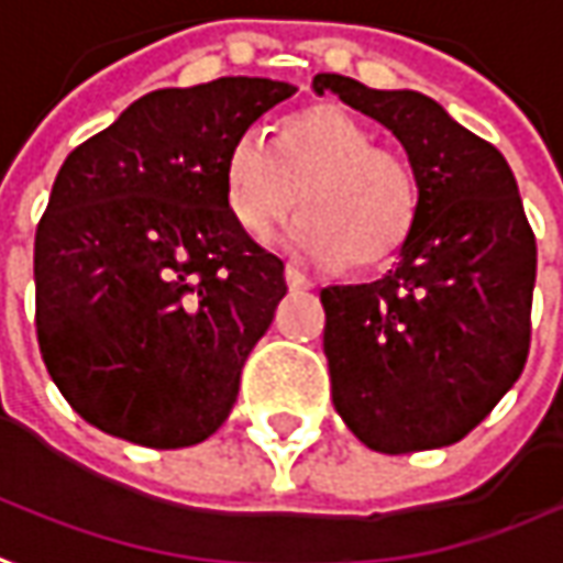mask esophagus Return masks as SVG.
<instances>
[{
	"label": "esophagus",
	"instance_id": "1",
	"mask_svg": "<svg viewBox=\"0 0 563 563\" xmlns=\"http://www.w3.org/2000/svg\"><path fill=\"white\" fill-rule=\"evenodd\" d=\"M283 277H286V283H289V289H308V286H311V280H308V277L301 274L296 264H286Z\"/></svg>",
	"mask_w": 563,
	"mask_h": 563
}]
</instances>
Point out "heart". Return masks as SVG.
Returning a JSON list of instances; mask_svg holds the SVG:
<instances>
[{
  "mask_svg": "<svg viewBox=\"0 0 563 563\" xmlns=\"http://www.w3.org/2000/svg\"><path fill=\"white\" fill-rule=\"evenodd\" d=\"M227 205L249 236L267 240L296 208L292 243L311 262L377 267L396 255L417 214L408 158L374 143L371 130L336 106H314L283 124L280 143L245 130L223 167Z\"/></svg>",
  "mask_w": 563,
  "mask_h": 563,
  "instance_id": "b5f03b06",
  "label": "heart"
}]
</instances>
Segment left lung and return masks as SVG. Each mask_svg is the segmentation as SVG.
Masks as SVG:
<instances>
[{
  "label": "left lung",
  "mask_w": 563,
  "mask_h": 563,
  "mask_svg": "<svg viewBox=\"0 0 563 563\" xmlns=\"http://www.w3.org/2000/svg\"><path fill=\"white\" fill-rule=\"evenodd\" d=\"M314 92L393 130L417 214L383 280L320 292L333 405L383 455L464 439L530 355L536 236L505 155L415 89L318 74Z\"/></svg>",
  "instance_id": "1"
}]
</instances>
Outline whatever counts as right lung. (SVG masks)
Wrapping results in <instances>:
<instances>
[{
    "mask_svg": "<svg viewBox=\"0 0 563 563\" xmlns=\"http://www.w3.org/2000/svg\"><path fill=\"white\" fill-rule=\"evenodd\" d=\"M296 87L155 89L70 152L33 243L36 340L87 423L146 449L221 427L286 296L227 205L230 146Z\"/></svg>",
    "mask_w": 563,
    "mask_h": 563,
    "instance_id": "right-lung-1",
    "label": "right lung"
}]
</instances>
